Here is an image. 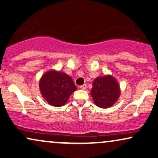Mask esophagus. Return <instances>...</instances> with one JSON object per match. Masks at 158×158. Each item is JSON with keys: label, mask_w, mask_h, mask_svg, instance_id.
Returning <instances> with one entry per match:
<instances>
[{"label": "esophagus", "mask_w": 158, "mask_h": 158, "mask_svg": "<svg viewBox=\"0 0 158 158\" xmlns=\"http://www.w3.org/2000/svg\"><path fill=\"white\" fill-rule=\"evenodd\" d=\"M80 88H81V89H83V90H85V89H86V88H87V85H86V84H83V85H81V87H80Z\"/></svg>", "instance_id": "34e87169"}]
</instances>
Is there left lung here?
<instances>
[{"instance_id":"8db88e82","label":"left lung","mask_w":158,"mask_h":158,"mask_svg":"<svg viewBox=\"0 0 158 158\" xmlns=\"http://www.w3.org/2000/svg\"><path fill=\"white\" fill-rule=\"evenodd\" d=\"M92 85L91 95L94 103L99 107H110L119 99L120 85L112 75L98 77Z\"/></svg>"}]
</instances>
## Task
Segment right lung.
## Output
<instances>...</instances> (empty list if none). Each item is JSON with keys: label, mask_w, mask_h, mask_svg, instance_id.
<instances>
[{"label": "right lung", "mask_w": 158, "mask_h": 158, "mask_svg": "<svg viewBox=\"0 0 158 158\" xmlns=\"http://www.w3.org/2000/svg\"><path fill=\"white\" fill-rule=\"evenodd\" d=\"M42 97L53 106H61L77 90L69 75L62 72L52 69L42 75L39 81Z\"/></svg>", "instance_id": "1"}]
</instances>
